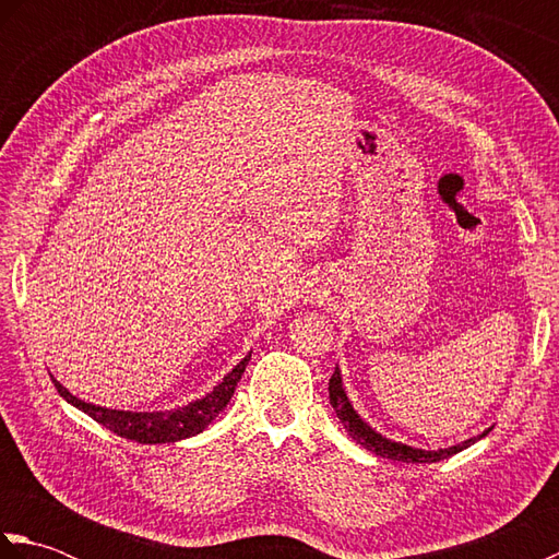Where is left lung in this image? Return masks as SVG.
<instances>
[{
    "label": "left lung",
    "mask_w": 559,
    "mask_h": 559,
    "mask_svg": "<svg viewBox=\"0 0 559 559\" xmlns=\"http://www.w3.org/2000/svg\"><path fill=\"white\" fill-rule=\"evenodd\" d=\"M329 401H331V406H334L338 420L343 423V427H346L348 435L355 439V442H358L360 447H365L367 451H374V454L382 456V459H394V461H406V463H437V461H442V459L454 456L456 451L471 447L473 442H476V439L488 435V432H483L480 437H471V439H466V442H461L456 447L437 449V451H425V449H415V447H408V444L391 442V439L374 432L372 427L367 425L360 418V415L353 411L350 401L346 396V389H343V382H341L338 367H336L334 374H331V379H329Z\"/></svg>",
    "instance_id": "8db88e82"
}]
</instances>
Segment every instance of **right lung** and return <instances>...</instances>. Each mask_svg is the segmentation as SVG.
<instances>
[{"instance_id": "add662e5", "label": "right lung", "mask_w": 559, "mask_h": 559, "mask_svg": "<svg viewBox=\"0 0 559 559\" xmlns=\"http://www.w3.org/2000/svg\"><path fill=\"white\" fill-rule=\"evenodd\" d=\"M249 358H252V353H247L245 358L233 367V372L223 377V382L213 389L211 394L175 411L134 413V411H112V408L93 406V403H86L76 399L74 394H69V391L59 384L55 377L52 382H55V389L59 391V396H64L71 406H76L79 411L91 415L93 420L105 425L115 435L141 444H165V442H177V439H185V437H194L201 430H206L209 423L216 418L225 406H228V401L235 394V386L240 382Z\"/></svg>"}]
</instances>
